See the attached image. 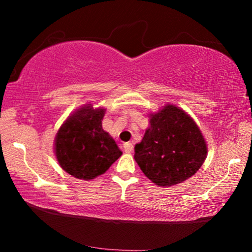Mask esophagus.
Listing matches in <instances>:
<instances>
[{"mask_svg": "<svg viewBox=\"0 0 252 252\" xmlns=\"http://www.w3.org/2000/svg\"><path fill=\"white\" fill-rule=\"evenodd\" d=\"M123 149H125V152L130 153L133 151V144H132L131 142H126L123 144Z\"/></svg>", "mask_w": 252, "mask_h": 252, "instance_id": "1", "label": "esophagus"}]
</instances>
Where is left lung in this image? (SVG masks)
I'll list each match as a JSON object with an SVG mask.
<instances>
[{
  "label": "left lung",
  "mask_w": 252,
  "mask_h": 252,
  "mask_svg": "<svg viewBox=\"0 0 252 252\" xmlns=\"http://www.w3.org/2000/svg\"><path fill=\"white\" fill-rule=\"evenodd\" d=\"M207 152V142L193 119L177 105L167 104L150 114V126L134 147V160L153 183L171 187L192 177Z\"/></svg>",
  "instance_id": "1"
}]
</instances>
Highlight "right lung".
Here are the masks:
<instances>
[{
	"label": "right lung",
	"mask_w": 252,
	"mask_h": 252,
	"mask_svg": "<svg viewBox=\"0 0 252 252\" xmlns=\"http://www.w3.org/2000/svg\"><path fill=\"white\" fill-rule=\"evenodd\" d=\"M105 109L85 104L60 127L54 140L57 160L65 172L82 180L103 174L121 157L112 136L102 129Z\"/></svg>",
	"instance_id": "1"
}]
</instances>
